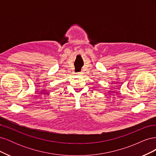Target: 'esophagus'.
I'll use <instances>...</instances> for the list:
<instances>
[{
  "mask_svg": "<svg viewBox=\"0 0 156 156\" xmlns=\"http://www.w3.org/2000/svg\"><path fill=\"white\" fill-rule=\"evenodd\" d=\"M77 75H83V72H79V73H77Z\"/></svg>",
  "mask_w": 156,
  "mask_h": 156,
  "instance_id": "obj_1",
  "label": "esophagus"
}]
</instances>
